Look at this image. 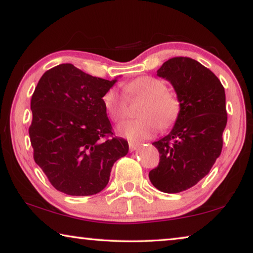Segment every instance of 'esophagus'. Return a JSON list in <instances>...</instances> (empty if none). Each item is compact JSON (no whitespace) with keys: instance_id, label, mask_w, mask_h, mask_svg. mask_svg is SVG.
<instances>
[{"instance_id":"esophagus-1","label":"esophagus","mask_w":253,"mask_h":253,"mask_svg":"<svg viewBox=\"0 0 253 253\" xmlns=\"http://www.w3.org/2000/svg\"><path fill=\"white\" fill-rule=\"evenodd\" d=\"M128 145H129V151L130 152H134V151H136L137 148L139 147V144L132 143V142H129V143H128Z\"/></svg>"}]
</instances>
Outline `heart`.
I'll list each match as a JSON object with an SVG mask.
<instances>
[{"label": "heart", "instance_id": "1", "mask_svg": "<svg viewBox=\"0 0 253 253\" xmlns=\"http://www.w3.org/2000/svg\"><path fill=\"white\" fill-rule=\"evenodd\" d=\"M130 97H142L145 102L139 109L140 118L128 121L118 127V132L131 142L151 138L157 128L168 129L177 121L181 113L178 98L168 91L164 81L155 77H140L126 84ZM102 104L110 119L119 123L127 116V100L116 88H110L102 97Z\"/></svg>", "mask_w": 253, "mask_h": 253}]
</instances>
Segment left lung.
Segmentation results:
<instances>
[{"label": "left lung", "mask_w": 253, "mask_h": 253, "mask_svg": "<svg viewBox=\"0 0 253 253\" xmlns=\"http://www.w3.org/2000/svg\"><path fill=\"white\" fill-rule=\"evenodd\" d=\"M157 76L173 85L181 113L168 135L154 142L160 164L149 179L164 193H178L201 181L220 156L226 126L225 92L221 81L199 61L168 60Z\"/></svg>", "instance_id": "8db88e82"}]
</instances>
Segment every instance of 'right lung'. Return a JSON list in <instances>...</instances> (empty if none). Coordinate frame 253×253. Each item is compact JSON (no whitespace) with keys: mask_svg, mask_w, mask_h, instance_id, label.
<instances>
[{"mask_svg":"<svg viewBox=\"0 0 253 253\" xmlns=\"http://www.w3.org/2000/svg\"><path fill=\"white\" fill-rule=\"evenodd\" d=\"M117 83L92 77L70 63L45 71L31 99L29 135L33 157L58 191L68 195L99 193L128 143L113 137L102 104Z\"/></svg>","mask_w":253,"mask_h":253,"instance_id":"1","label":"right lung"}]
</instances>
